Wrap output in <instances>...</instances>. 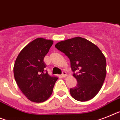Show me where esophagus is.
<instances>
[{
    "label": "esophagus",
    "mask_w": 120,
    "mask_h": 120,
    "mask_svg": "<svg viewBox=\"0 0 120 120\" xmlns=\"http://www.w3.org/2000/svg\"><path fill=\"white\" fill-rule=\"evenodd\" d=\"M61 77H62V78H66V77H67V73H66V72H62V75H61Z\"/></svg>",
    "instance_id": "1"
}]
</instances>
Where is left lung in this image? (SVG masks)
<instances>
[{
  "label": "left lung",
  "mask_w": 120,
  "mask_h": 120,
  "mask_svg": "<svg viewBox=\"0 0 120 120\" xmlns=\"http://www.w3.org/2000/svg\"><path fill=\"white\" fill-rule=\"evenodd\" d=\"M69 58L77 85L70 89L74 99L81 102L91 99L102 86L107 74L106 59L98 46L84 38L77 37L55 45Z\"/></svg>",
  "instance_id": "8db88e82"
}]
</instances>
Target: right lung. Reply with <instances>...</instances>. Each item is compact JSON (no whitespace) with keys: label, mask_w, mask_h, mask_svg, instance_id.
I'll list each match as a JSON object with an SVG mask.
<instances>
[{"label":"right lung","mask_w":120,"mask_h":120,"mask_svg":"<svg viewBox=\"0 0 120 120\" xmlns=\"http://www.w3.org/2000/svg\"><path fill=\"white\" fill-rule=\"evenodd\" d=\"M53 40L37 38L28 43L19 53L13 67L18 86L30 101L40 103L51 96L58 78L45 72L43 59Z\"/></svg>","instance_id":"1"}]
</instances>
